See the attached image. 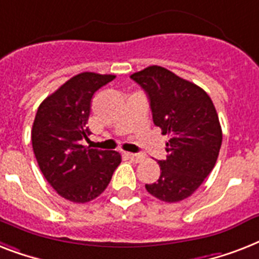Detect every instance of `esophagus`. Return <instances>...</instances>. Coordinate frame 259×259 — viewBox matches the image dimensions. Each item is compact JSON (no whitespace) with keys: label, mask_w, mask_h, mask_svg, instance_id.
<instances>
[{"label":"esophagus","mask_w":259,"mask_h":259,"mask_svg":"<svg viewBox=\"0 0 259 259\" xmlns=\"http://www.w3.org/2000/svg\"><path fill=\"white\" fill-rule=\"evenodd\" d=\"M127 158L131 159L132 162L138 163V162H140V160H143V158H144V156H143L142 154H131V152H128Z\"/></svg>","instance_id":"1"}]
</instances>
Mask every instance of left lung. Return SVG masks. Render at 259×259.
Returning a JSON list of instances; mask_svg holds the SVG:
<instances>
[{"mask_svg":"<svg viewBox=\"0 0 259 259\" xmlns=\"http://www.w3.org/2000/svg\"><path fill=\"white\" fill-rule=\"evenodd\" d=\"M131 78L150 99L154 124L169 138L167 158L158 162L160 177L146 190L163 202H181L198 190L217 163L222 144L218 113L200 87L165 68L152 65Z\"/></svg>","mask_w":259,"mask_h":259,"instance_id":"left-lung-1","label":"left lung"}]
</instances>
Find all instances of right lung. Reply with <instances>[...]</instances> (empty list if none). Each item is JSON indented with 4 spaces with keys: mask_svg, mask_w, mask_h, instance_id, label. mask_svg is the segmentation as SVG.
I'll return each mask as SVG.
<instances>
[{
    "mask_svg": "<svg viewBox=\"0 0 259 259\" xmlns=\"http://www.w3.org/2000/svg\"><path fill=\"white\" fill-rule=\"evenodd\" d=\"M116 76L82 72L60 87L37 109L32 146L41 172L60 196L87 203L104 191L121 162L116 151L82 146L91 100L97 90Z\"/></svg>",
    "mask_w": 259,
    "mask_h": 259,
    "instance_id": "1",
    "label": "right lung"
}]
</instances>
